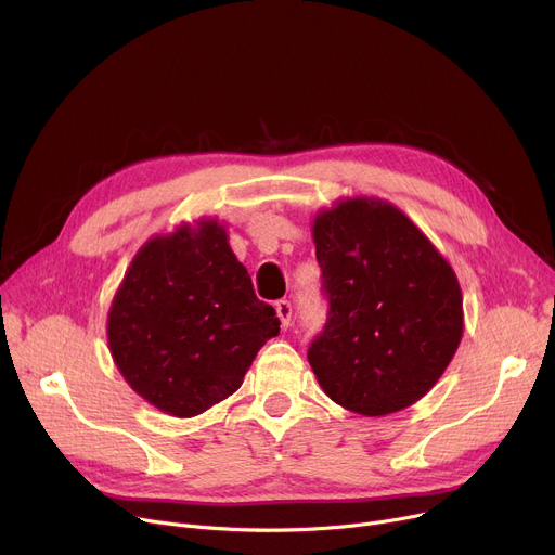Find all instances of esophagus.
Listing matches in <instances>:
<instances>
[{
    "label": "esophagus",
    "mask_w": 555,
    "mask_h": 555,
    "mask_svg": "<svg viewBox=\"0 0 555 555\" xmlns=\"http://www.w3.org/2000/svg\"><path fill=\"white\" fill-rule=\"evenodd\" d=\"M274 308H276L279 319H281V326L289 328V324H293V304H289L287 299H281V301H276Z\"/></svg>",
    "instance_id": "34e87169"
}]
</instances>
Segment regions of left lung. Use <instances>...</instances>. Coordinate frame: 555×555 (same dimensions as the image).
I'll use <instances>...</instances> for the list:
<instances>
[{"label":"left lung","instance_id":"1","mask_svg":"<svg viewBox=\"0 0 555 555\" xmlns=\"http://www.w3.org/2000/svg\"><path fill=\"white\" fill-rule=\"evenodd\" d=\"M328 319L308 362L326 396L362 416L421 400L452 362L463 297L450 262L393 204L351 197L312 222Z\"/></svg>","mask_w":555,"mask_h":555}]
</instances>
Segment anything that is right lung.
<instances>
[{
    "instance_id": "1",
    "label": "right lung",
    "mask_w": 555,
    "mask_h": 555,
    "mask_svg": "<svg viewBox=\"0 0 555 555\" xmlns=\"http://www.w3.org/2000/svg\"><path fill=\"white\" fill-rule=\"evenodd\" d=\"M279 326L276 310L254 295L224 227L202 218L137 251L107 314V341L143 400L191 418L243 385Z\"/></svg>"
}]
</instances>
